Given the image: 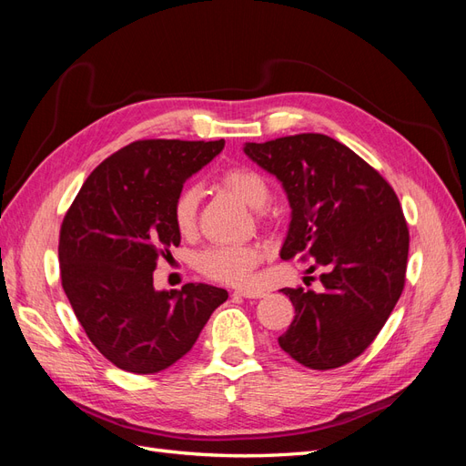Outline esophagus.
Masks as SVG:
<instances>
[{
  "instance_id": "1",
  "label": "esophagus",
  "mask_w": 466,
  "mask_h": 466,
  "mask_svg": "<svg viewBox=\"0 0 466 466\" xmlns=\"http://www.w3.org/2000/svg\"><path fill=\"white\" fill-rule=\"evenodd\" d=\"M235 295H238V298H245V299H260V298H264V291H258V289H237Z\"/></svg>"
}]
</instances>
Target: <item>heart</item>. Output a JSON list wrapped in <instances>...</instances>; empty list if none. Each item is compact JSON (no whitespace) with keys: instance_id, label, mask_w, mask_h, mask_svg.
<instances>
[{"instance_id":"obj_1","label":"heart","mask_w":466,"mask_h":466,"mask_svg":"<svg viewBox=\"0 0 466 466\" xmlns=\"http://www.w3.org/2000/svg\"><path fill=\"white\" fill-rule=\"evenodd\" d=\"M221 185L233 192L247 206L262 209L270 200V188L266 178L250 167H231L221 175ZM200 188L196 185L185 187L175 200V223L180 233H192L198 216ZM264 258V250L257 245H218L200 255V270L225 284L245 286L252 278V270Z\"/></svg>"}]
</instances>
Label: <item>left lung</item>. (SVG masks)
Masks as SVG:
<instances>
[{
  "label": "left lung",
  "instance_id": "obj_1",
  "mask_svg": "<svg viewBox=\"0 0 466 466\" xmlns=\"http://www.w3.org/2000/svg\"><path fill=\"white\" fill-rule=\"evenodd\" d=\"M243 151L288 194L291 221L279 257L303 255L327 270L322 291L281 289L295 319L278 344L305 368H340L375 340L404 288L410 237L397 194L324 134L245 144Z\"/></svg>",
  "mask_w": 466,
  "mask_h": 466
}]
</instances>
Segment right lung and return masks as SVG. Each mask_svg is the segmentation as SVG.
<instances>
[{
    "mask_svg": "<svg viewBox=\"0 0 466 466\" xmlns=\"http://www.w3.org/2000/svg\"><path fill=\"white\" fill-rule=\"evenodd\" d=\"M223 146L139 139L95 168L64 218L62 288L93 346L124 371L171 368L229 298L208 284L153 288L157 258L180 243L177 196Z\"/></svg>",
    "mask_w": 466,
    "mask_h": 466,
    "instance_id": "add662e5",
    "label": "right lung"
}]
</instances>
